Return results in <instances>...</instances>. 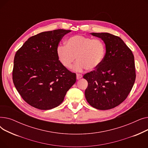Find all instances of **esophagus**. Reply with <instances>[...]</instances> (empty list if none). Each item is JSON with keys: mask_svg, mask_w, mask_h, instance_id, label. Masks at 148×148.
Returning <instances> with one entry per match:
<instances>
[{"mask_svg": "<svg viewBox=\"0 0 148 148\" xmlns=\"http://www.w3.org/2000/svg\"><path fill=\"white\" fill-rule=\"evenodd\" d=\"M76 77H77V79L79 80V79H80L81 78H82L83 75L82 74H77Z\"/></svg>", "mask_w": 148, "mask_h": 148, "instance_id": "1", "label": "esophagus"}]
</instances>
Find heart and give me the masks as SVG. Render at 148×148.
I'll use <instances>...</instances> for the list:
<instances>
[{"mask_svg": "<svg viewBox=\"0 0 148 148\" xmlns=\"http://www.w3.org/2000/svg\"><path fill=\"white\" fill-rule=\"evenodd\" d=\"M105 54L106 47L102 40L81 35L69 38L66 45H60L57 48L58 59L65 68H71L76 58L77 61L73 67L76 71L97 68L102 63Z\"/></svg>", "mask_w": 148, "mask_h": 148, "instance_id": "b5f03b06", "label": "heart"}]
</instances>
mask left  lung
Returning <instances> with one entry per match:
<instances>
[{
    "mask_svg": "<svg viewBox=\"0 0 148 148\" xmlns=\"http://www.w3.org/2000/svg\"><path fill=\"white\" fill-rule=\"evenodd\" d=\"M90 34L104 41L106 52L101 65L83 75L88 82L85 97L97 109H111L127 98L134 84V55L119 36L108 33Z\"/></svg>",
    "mask_w": 148,
    "mask_h": 148,
    "instance_id": "1",
    "label": "left lung"
}]
</instances>
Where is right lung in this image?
Wrapping results in <instances>:
<instances>
[{"label":"right lung","mask_w":148,"mask_h":148,"mask_svg":"<svg viewBox=\"0 0 148 148\" xmlns=\"http://www.w3.org/2000/svg\"><path fill=\"white\" fill-rule=\"evenodd\" d=\"M70 30L57 29L31 36L15 53L12 80L22 98L40 110L59 106L76 82V74L61 64L57 48Z\"/></svg>","instance_id":"add662e5"}]
</instances>
